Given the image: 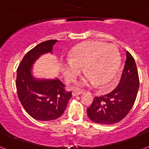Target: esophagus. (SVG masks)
Returning <instances> with one entry per match:
<instances>
[{"label": "esophagus", "mask_w": 149, "mask_h": 149, "mask_svg": "<svg viewBox=\"0 0 149 149\" xmlns=\"http://www.w3.org/2000/svg\"><path fill=\"white\" fill-rule=\"evenodd\" d=\"M83 93V92L82 91H73L72 92V94L73 97H75V96H78V95H80V94H82Z\"/></svg>", "instance_id": "1"}]
</instances>
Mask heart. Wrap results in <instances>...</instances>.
Masks as SVG:
<instances>
[{
  "instance_id": "heart-1",
  "label": "heart",
  "mask_w": 149,
  "mask_h": 149,
  "mask_svg": "<svg viewBox=\"0 0 149 149\" xmlns=\"http://www.w3.org/2000/svg\"><path fill=\"white\" fill-rule=\"evenodd\" d=\"M120 52L113 44L99 41L84 42L73 48L70 60L63 66L67 80H73L84 67L86 76L79 81L83 86L95 84L104 87L115 76L120 65Z\"/></svg>"
}]
</instances>
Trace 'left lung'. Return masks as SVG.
Here are the masks:
<instances>
[{
  "label": "left lung",
  "mask_w": 149,
  "mask_h": 149,
  "mask_svg": "<svg viewBox=\"0 0 149 149\" xmlns=\"http://www.w3.org/2000/svg\"><path fill=\"white\" fill-rule=\"evenodd\" d=\"M139 78L134 58L126 52L125 68L118 86L108 94L95 97L87 108L92 121L100 125H113L125 118L136 99Z\"/></svg>",
  "instance_id": "1"
}]
</instances>
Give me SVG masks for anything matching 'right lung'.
<instances>
[{
	"label": "right lung",
	"instance_id": "obj_1",
	"mask_svg": "<svg viewBox=\"0 0 149 149\" xmlns=\"http://www.w3.org/2000/svg\"><path fill=\"white\" fill-rule=\"evenodd\" d=\"M57 40H48L28 52L17 70L16 88L21 104L31 118L48 121L63 115L72 93L65 90L58 79H37L32 65L41 56L52 53Z\"/></svg>",
	"mask_w": 149,
	"mask_h": 149
}]
</instances>
